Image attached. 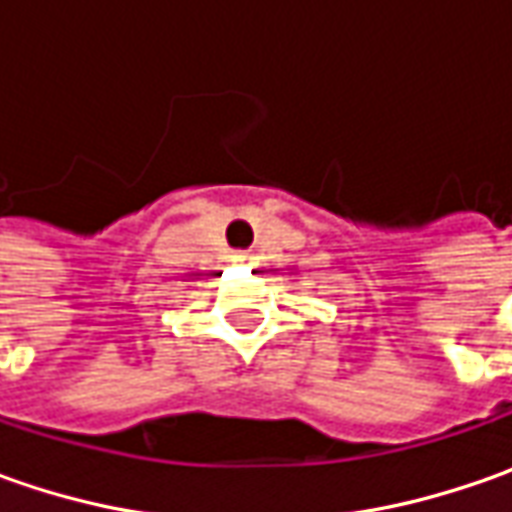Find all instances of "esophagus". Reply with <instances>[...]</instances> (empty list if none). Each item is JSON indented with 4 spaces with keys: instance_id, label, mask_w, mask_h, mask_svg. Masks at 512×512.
Listing matches in <instances>:
<instances>
[{
    "instance_id": "esophagus-1",
    "label": "esophagus",
    "mask_w": 512,
    "mask_h": 512,
    "mask_svg": "<svg viewBox=\"0 0 512 512\" xmlns=\"http://www.w3.org/2000/svg\"><path fill=\"white\" fill-rule=\"evenodd\" d=\"M233 262L245 265V262H250V253H236V256H233Z\"/></svg>"
}]
</instances>
